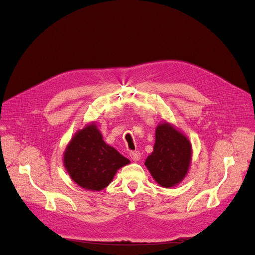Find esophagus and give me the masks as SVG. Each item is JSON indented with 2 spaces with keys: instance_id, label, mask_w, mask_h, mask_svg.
Segmentation results:
<instances>
[{
  "instance_id": "1",
  "label": "esophagus",
  "mask_w": 255,
  "mask_h": 255,
  "mask_svg": "<svg viewBox=\"0 0 255 255\" xmlns=\"http://www.w3.org/2000/svg\"><path fill=\"white\" fill-rule=\"evenodd\" d=\"M129 156L134 161H138L140 159V153H139V151H132V152H129Z\"/></svg>"
}]
</instances>
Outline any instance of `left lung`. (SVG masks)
Here are the masks:
<instances>
[{"mask_svg":"<svg viewBox=\"0 0 255 255\" xmlns=\"http://www.w3.org/2000/svg\"><path fill=\"white\" fill-rule=\"evenodd\" d=\"M191 155L188 138L171 123L164 121L155 129L153 152L144 165L156 183L170 188L180 184L188 173Z\"/></svg>","mask_w":255,"mask_h":255,"instance_id":"1","label":"left lung"}]
</instances>
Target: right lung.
<instances>
[{"label":"right lung","mask_w":255,"mask_h":255,"mask_svg":"<svg viewBox=\"0 0 255 255\" xmlns=\"http://www.w3.org/2000/svg\"><path fill=\"white\" fill-rule=\"evenodd\" d=\"M64 166L71 179L87 190L109 186L116 172L129 160L105 143L95 122L79 129L64 152Z\"/></svg>","instance_id":"right-lung-1"}]
</instances>
